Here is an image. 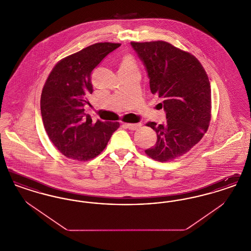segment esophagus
<instances>
[{"label": "esophagus", "mask_w": 251, "mask_h": 251, "mask_svg": "<svg viewBox=\"0 0 251 251\" xmlns=\"http://www.w3.org/2000/svg\"><path fill=\"white\" fill-rule=\"evenodd\" d=\"M124 125L129 129V130H131V131H135V130H137L140 126H141V124L140 123H137V124H131V123H124Z\"/></svg>", "instance_id": "obj_1"}]
</instances>
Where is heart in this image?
<instances>
[{
    "label": "heart",
    "instance_id": "obj_1",
    "mask_svg": "<svg viewBox=\"0 0 251 251\" xmlns=\"http://www.w3.org/2000/svg\"><path fill=\"white\" fill-rule=\"evenodd\" d=\"M134 68H135L134 60L131 57V55H126L122 58L121 63H120V70L130 71V70H134Z\"/></svg>",
    "mask_w": 251,
    "mask_h": 251
}]
</instances>
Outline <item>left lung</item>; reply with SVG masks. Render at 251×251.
I'll use <instances>...</instances> for the list:
<instances>
[{"label":"left lung","instance_id":"left-lung-1","mask_svg":"<svg viewBox=\"0 0 251 251\" xmlns=\"http://www.w3.org/2000/svg\"><path fill=\"white\" fill-rule=\"evenodd\" d=\"M143 62L152 94L166 112L167 121L147 125L156 131L153 147L145 151L151 159L168 162L187 153L208 130L211 86L202 65L191 53L165 41L131 42Z\"/></svg>","mask_w":251,"mask_h":251}]
</instances>
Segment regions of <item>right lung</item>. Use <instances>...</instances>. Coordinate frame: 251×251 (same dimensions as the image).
I'll return each instance as SVG.
<instances>
[{"mask_svg": "<svg viewBox=\"0 0 251 251\" xmlns=\"http://www.w3.org/2000/svg\"><path fill=\"white\" fill-rule=\"evenodd\" d=\"M119 43H96L59 61L50 73L40 99L41 117L50 140L63 155L88 161L106 147L119 122H92L84 113L92 94L91 75Z\"/></svg>", "mask_w": 251, "mask_h": 251, "instance_id": "obj_1", "label": "right lung"}]
</instances>
